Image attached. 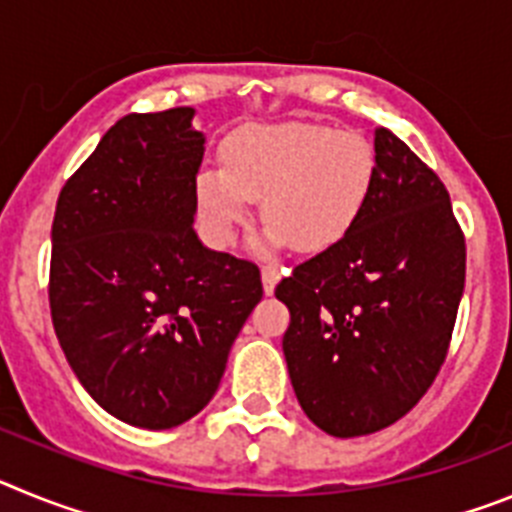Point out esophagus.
Returning <instances> with one entry per match:
<instances>
[{
	"mask_svg": "<svg viewBox=\"0 0 512 512\" xmlns=\"http://www.w3.org/2000/svg\"><path fill=\"white\" fill-rule=\"evenodd\" d=\"M261 282H264L266 295H274V289H277L279 282V271L271 269V266H264V269H261Z\"/></svg>",
	"mask_w": 512,
	"mask_h": 512,
	"instance_id": "esophagus-1",
	"label": "esophagus"
}]
</instances>
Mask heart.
I'll list each match as a JSON object with an SVG mask.
<instances>
[{"label":"heart","mask_w":512,"mask_h":512,"mask_svg":"<svg viewBox=\"0 0 512 512\" xmlns=\"http://www.w3.org/2000/svg\"><path fill=\"white\" fill-rule=\"evenodd\" d=\"M223 166H202L194 202L212 246H230L251 220L253 202L269 223V248L318 253L351 233L372 192L377 158L356 130L320 122H253L220 148Z\"/></svg>","instance_id":"obj_1"}]
</instances>
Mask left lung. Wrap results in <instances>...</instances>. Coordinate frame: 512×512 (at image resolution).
<instances>
[{"label": "left lung", "mask_w": 512, "mask_h": 512, "mask_svg": "<svg viewBox=\"0 0 512 512\" xmlns=\"http://www.w3.org/2000/svg\"><path fill=\"white\" fill-rule=\"evenodd\" d=\"M351 233L277 284L282 338L307 418L336 438L377 433L418 405L449 351L467 248L449 192L387 128Z\"/></svg>", "instance_id": "left-lung-1"}]
</instances>
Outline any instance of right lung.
I'll use <instances>...</instances> for the list:
<instances>
[{
	"mask_svg": "<svg viewBox=\"0 0 512 512\" xmlns=\"http://www.w3.org/2000/svg\"><path fill=\"white\" fill-rule=\"evenodd\" d=\"M192 107L117 120L58 194L51 318L81 387L117 420L182 425L220 387L259 305V266L194 233L205 135Z\"/></svg>",
	"mask_w": 512,
	"mask_h": 512,
	"instance_id": "add662e5",
	"label": "right lung"
}]
</instances>
